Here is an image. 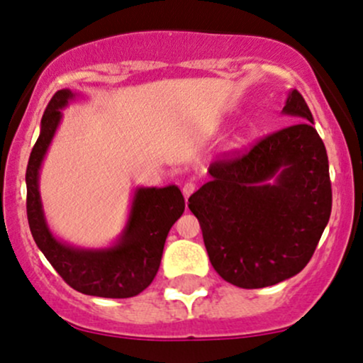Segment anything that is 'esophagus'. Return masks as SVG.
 <instances>
[{
  "label": "esophagus",
  "mask_w": 363,
  "mask_h": 363,
  "mask_svg": "<svg viewBox=\"0 0 363 363\" xmlns=\"http://www.w3.org/2000/svg\"><path fill=\"white\" fill-rule=\"evenodd\" d=\"M194 191H196V186L193 184V182H186L184 187H182V194H184V198H186V199L189 198V196L193 194Z\"/></svg>",
  "instance_id": "esophagus-1"
}]
</instances>
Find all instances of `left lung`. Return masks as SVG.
I'll use <instances>...</instances> for the list:
<instances>
[{"label":"left lung","mask_w":363,"mask_h":363,"mask_svg":"<svg viewBox=\"0 0 363 363\" xmlns=\"http://www.w3.org/2000/svg\"><path fill=\"white\" fill-rule=\"evenodd\" d=\"M283 112L297 123L215 160L187 205L216 273L240 289L301 273L331 215L326 147L301 91L291 90Z\"/></svg>","instance_id":"1"}]
</instances>
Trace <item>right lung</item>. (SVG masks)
<instances>
[{"mask_svg":"<svg viewBox=\"0 0 363 363\" xmlns=\"http://www.w3.org/2000/svg\"><path fill=\"white\" fill-rule=\"evenodd\" d=\"M72 97L69 90L56 91L40 121V135L25 174L28 227L37 247L72 289L95 297H135L155 278L170 227L184 211V196L176 186L138 189L123 239L107 251H80L54 239L44 222L37 177L45 150L60 124L61 109Z\"/></svg>","mask_w":363,"mask_h":363,"instance_id":"right-lung-1","label":"right lung"}]
</instances>
